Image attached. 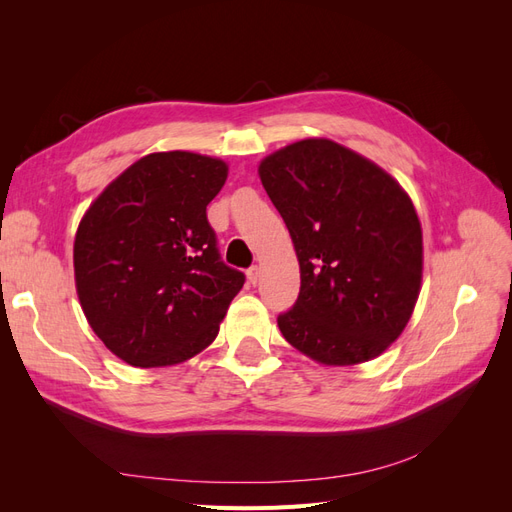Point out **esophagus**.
Returning a JSON list of instances; mask_svg holds the SVG:
<instances>
[{
  "mask_svg": "<svg viewBox=\"0 0 512 512\" xmlns=\"http://www.w3.org/2000/svg\"><path fill=\"white\" fill-rule=\"evenodd\" d=\"M258 280H260V269L256 267V265H252L250 269H247V282H250V284H258Z\"/></svg>",
  "mask_w": 512,
  "mask_h": 512,
  "instance_id": "1",
  "label": "esophagus"
}]
</instances>
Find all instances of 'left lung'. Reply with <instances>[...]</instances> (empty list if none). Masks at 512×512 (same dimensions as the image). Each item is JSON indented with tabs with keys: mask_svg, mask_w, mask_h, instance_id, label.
Instances as JSON below:
<instances>
[{
	"mask_svg": "<svg viewBox=\"0 0 512 512\" xmlns=\"http://www.w3.org/2000/svg\"><path fill=\"white\" fill-rule=\"evenodd\" d=\"M299 258L301 290L277 316L286 342L324 365L376 359L421 292L423 232L410 196L367 158L307 138L258 166Z\"/></svg>",
	"mask_w": 512,
	"mask_h": 512,
	"instance_id": "left-lung-1",
	"label": "left lung"
}]
</instances>
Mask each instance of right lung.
<instances>
[{"label":"right lung","mask_w":512,"mask_h":512,"mask_svg":"<svg viewBox=\"0 0 512 512\" xmlns=\"http://www.w3.org/2000/svg\"><path fill=\"white\" fill-rule=\"evenodd\" d=\"M228 166L190 151L134 162L87 209L74 239L89 327L134 367L192 359L220 331L245 275L228 267L207 220Z\"/></svg>","instance_id":"1"}]
</instances>
